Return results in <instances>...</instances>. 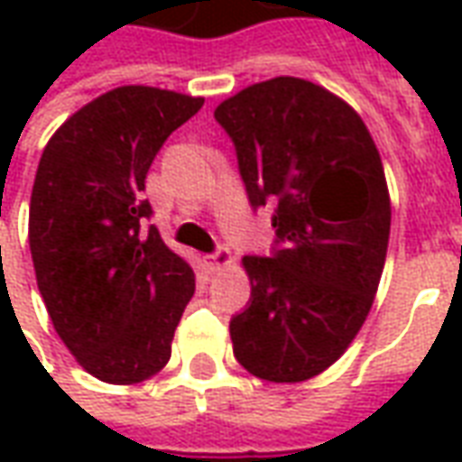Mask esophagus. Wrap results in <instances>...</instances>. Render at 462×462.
Segmentation results:
<instances>
[{"label":"esophagus","instance_id":"1","mask_svg":"<svg viewBox=\"0 0 462 462\" xmlns=\"http://www.w3.org/2000/svg\"><path fill=\"white\" fill-rule=\"evenodd\" d=\"M202 262H205V270L208 272H220L222 267H230V254L225 250H217L212 252V254H205L202 257Z\"/></svg>","mask_w":462,"mask_h":462}]
</instances>
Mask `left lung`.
I'll list each match as a JSON object with an SVG mask.
<instances>
[{"mask_svg":"<svg viewBox=\"0 0 462 462\" xmlns=\"http://www.w3.org/2000/svg\"><path fill=\"white\" fill-rule=\"evenodd\" d=\"M215 118L277 232L272 257L242 260L252 297L230 321L232 351L252 376L300 383L346 351L371 311L391 232L383 162L361 116L307 79L247 86Z\"/></svg>","mask_w":462,"mask_h":462,"instance_id":"obj_1","label":"left lung"}]
</instances>
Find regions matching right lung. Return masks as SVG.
<instances>
[{"instance_id": "obj_1", "label": "right lung", "mask_w": 462, "mask_h": 462, "mask_svg": "<svg viewBox=\"0 0 462 462\" xmlns=\"http://www.w3.org/2000/svg\"><path fill=\"white\" fill-rule=\"evenodd\" d=\"M202 96L118 86L49 138L29 205L36 284L56 334L106 383L133 386L171 358L195 272L148 225L155 152Z\"/></svg>"}]
</instances>
